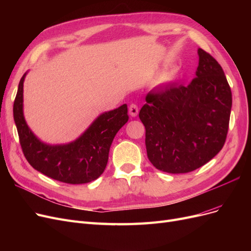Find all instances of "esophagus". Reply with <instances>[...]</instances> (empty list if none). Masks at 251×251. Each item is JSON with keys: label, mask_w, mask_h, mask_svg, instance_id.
<instances>
[{"label": "esophagus", "mask_w": 251, "mask_h": 251, "mask_svg": "<svg viewBox=\"0 0 251 251\" xmlns=\"http://www.w3.org/2000/svg\"><path fill=\"white\" fill-rule=\"evenodd\" d=\"M138 112H139V110H138L137 104L132 103L130 105V108H128V114H130L131 117H136V116H137L138 115Z\"/></svg>", "instance_id": "esophagus-1"}]
</instances>
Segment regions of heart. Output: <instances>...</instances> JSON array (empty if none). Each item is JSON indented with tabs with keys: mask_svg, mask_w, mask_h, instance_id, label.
I'll return each instance as SVG.
<instances>
[{
	"mask_svg": "<svg viewBox=\"0 0 251 251\" xmlns=\"http://www.w3.org/2000/svg\"><path fill=\"white\" fill-rule=\"evenodd\" d=\"M179 75V69L176 68H173L170 71L163 73L160 77L158 79V83L159 85H169V83L174 82L178 78Z\"/></svg>",
	"mask_w": 251,
	"mask_h": 251,
	"instance_id": "1",
	"label": "heart"
}]
</instances>
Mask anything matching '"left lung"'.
I'll return each mask as SVG.
<instances>
[{"instance_id": "left-lung-1", "label": "left lung", "mask_w": 251, "mask_h": 251, "mask_svg": "<svg viewBox=\"0 0 251 251\" xmlns=\"http://www.w3.org/2000/svg\"><path fill=\"white\" fill-rule=\"evenodd\" d=\"M198 56L196 76L187 86L151 91L139 112L148 158L159 171L193 172L211 160L225 143L230 87L214 57L201 48Z\"/></svg>"}]
</instances>
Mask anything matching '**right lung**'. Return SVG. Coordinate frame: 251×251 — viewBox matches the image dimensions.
I'll use <instances>...</instances> for the list:
<instances>
[{
  "instance_id": "1",
  "label": "right lung",
  "mask_w": 251,
  "mask_h": 251,
  "mask_svg": "<svg viewBox=\"0 0 251 251\" xmlns=\"http://www.w3.org/2000/svg\"><path fill=\"white\" fill-rule=\"evenodd\" d=\"M20 80L13 103L21 147L27 161L36 171L69 184H82L97 179L108 163L111 144L128 120L126 103L98 115L79 137L68 143L50 144L31 131L24 116V81Z\"/></svg>"
}]
</instances>
